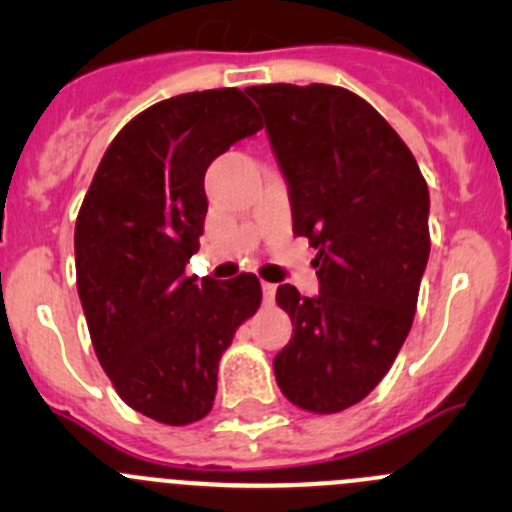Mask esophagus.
Instances as JSON below:
<instances>
[{
	"label": "esophagus",
	"instance_id": "esophagus-1",
	"mask_svg": "<svg viewBox=\"0 0 512 512\" xmlns=\"http://www.w3.org/2000/svg\"><path fill=\"white\" fill-rule=\"evenodd\" d=\"M275 289L277 285H272V282H262V294H265L267 304H272V299H275Z\"/></svg>",
	"mask_w": 512,
	"mask_h": 512
}]
</instances>
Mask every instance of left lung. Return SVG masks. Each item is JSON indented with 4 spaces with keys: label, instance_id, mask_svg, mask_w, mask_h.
<instances>
[{
    "label": "left lung",
    "instance_id": "obj_1",
    "mask_svg": "<svg viewBox=\"0 0 512 512\" xmlns=\"http://www.w3.org/2000/svg\"><path fill=\"white\" fill-rule=\"evenodd\" d=\"M245 94L265 116L294 235L319 267L317 297L277 287L294 327L272 361L277 384L299 409L337 414L371 394L409 337L431 252L428 185L399 133L342 86Z\"/></svg>",
    "mask_w": 512,
    "mask_h": 512
}]
</instances>
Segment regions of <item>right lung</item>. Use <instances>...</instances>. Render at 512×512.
I'll list each match as a JSON object with an SVG mask.
<instances>
[{
    "label": "right lung",
    "instance_id": "obj_1",
    "mask_svg": "<svg viewBox=\"0 0 512 512\" xmlns=\"http://www.w3.org/2000/svg\"><path fill=\"white\" fill-rule=\"evenodd\" d=\"M260 128L240 89L165 98L113 138L76 218V287L96 356L153 421L210 414L220 356L262 302L250 272L185 277L208 213L205 170Z\"/></svg>",
    "mask_w": 512,
    "mask_h": 512
}]
</instances>
